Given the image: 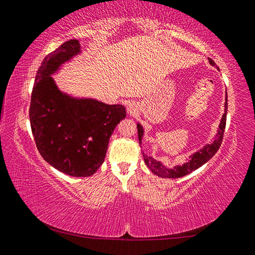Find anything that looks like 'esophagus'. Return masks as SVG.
<instances>
[{
    "label": "esophagus",
    "mask_w": 255,
    "mask_h": 255,
    "mask_svg": "<svg viewBox=\"0 0 255 255\" xmlns=\"http://www.w3.org/2000/svg\"><path fill=\"white\" fill-rule=\"evenodd\" d=\"M128 113H131V114H134L135 112L137 111V105L135 104L134 102H131V103H128Z\"/></svg>",
    "instance_id": "esophagus-1"
}]
</instances>
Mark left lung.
I'll return each instance as SVG.
<instances>
[{
    "mask_svg": "<svg viewBox=\"0 0 255 255\" xmlns=\"http://www.w3.org/2000/svg\"><path fill=\"white\" fill-rule=\"evenodd\" d=\"M209 64L214 66L215 65V62H214L212 59H209ZM226 114H227V93H226V98H225L224 114H223L221 123L218 125V130L215 135V139H214V141L211 144H206L203 149H200L199 151H197V152L191 154L188 161L182 164V166H175L171 169L167 168L163 166L162 162L157 161V160H154L152 157H148L146 154L142 153L143 154L145 164L148 166L150 170L154 173V175H157L158 177H161V178H180V177L189 175L190 172L195 171L196 169H198L199 167H202L203 164L206 163L209 159H212L213 155L217 152L218 149H220L223 141V135H224V131H225ZM136 128H137V136H139V143L141 144L144 130L140 123H137Z\"/></svg>",
    "mask_w": 255,
    "mask_h": 255,
    "instance_id": "1",
    "label": "left lung"
}]
</instances>
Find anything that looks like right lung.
<instances>
[{"label": "right lung", "mask_w": 255, "mask_h": 255, "mask_svg": "<svg viewBox=\"0 0 255 255\" xmlns=\"http://www.w3.org/2000/svg\"><path fill=\"white\" fill-rule=\"evenodd\" d=\"M80 52L79 41L71 39L44 57L35 76L29 116L41 157L66 175L89 177L104 162L110 137L127 111L123 105L59 91L51 75Z\"/></svg>", "instance_id": "obj_1"}]
</instances>
